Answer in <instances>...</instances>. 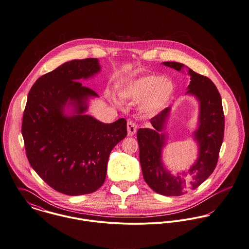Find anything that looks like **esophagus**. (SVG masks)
<instances>
[{"instance_id":"esophagus-1","label":"esophagus","mask_w":249,"mask_h":249,"mask_svg":"<svg viewBox=\"0 0 249 249\" xmlns=\"http://www.w3.org/2000/svg\"><path fill=\"white\" fill-rule=\"evenodd\" d=\"M127 131H128V136L132 137L136 134L137 132V125L133 121H128L127 123Z\"/></svg>"}]
</instances>
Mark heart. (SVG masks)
I'll list each match as a JSON object with an SVG mask.
<instances>
[{"label":"heart","instance_id":"1","mask_svg":"<svg viewBox=\"0 0 249 249\" xmlns=\"http://www.w3.org/2000/svg\"><path fill=\"white\" fill-rule=\"evenodd\" d=\"M175 84L166 77L144 75L127 82L118 91L121 99L139 104V110L146 116L162 111L172 99Z\"/></svg>","mask_w":249,"mask_h":249}]
</instances>
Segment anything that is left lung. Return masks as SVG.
I'll use <instances>...</instances> for the list:
<instances>
[{"label": "left lung", "instance_id": "obj_1", "mask_svg": "<svg viewBox=\"0 0 249 249\" xmlns=\"http://www.w3.org/2000/svg\"><path fill=\"white\" fill-rule=\"evenodd\" d=\"M162 64L180 72L186 70L191 77L186 95L194 96L198 103L197 122L192 134L197 145V158L188 169L177 174L171 173L164 164L162 152L168 140L169 107L150 120L153 128L139 129L140 161L144 181L154 192L165 196H179L196 189L214 170L223 141L224 115L220 94L209 78L183 63L166 61Z\"/></svg>", "mask_w": 249, "mask_h": 249}]
</instances>
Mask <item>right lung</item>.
I'll use <instances>...</instances> for the list:
<instances>
[{
	"label": "right lung",
	"instance_id": "right-lung-1",
	"mask_svg": "<svg viewBox=\"0 0 249 249\" xmlns=\"http://www.w3.org/2000/svg\"><path fill=\"white\" fill-rule=\"evenodd\" d=\"M101 71L98 58L73 59L39 79L31 89L22 122L28 160L58 193L91 194L104 184L109 154L127 136V121L103 123L87 114L99 97L80 83Z\"/></svg>",
	"mask_w": 249,
	"mask_h": 249
}]
</instances>
